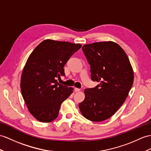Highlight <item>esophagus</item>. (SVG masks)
I'll return each instance as SVG.
<instances>
[{
	"label": "esophagus",
	"mask_w": 151,
	"mask_h": 151,
	"mask_svg": "<svg viewBox=\"0 0 151 151\" xmlns=\"http://www.w3.org/2000/svg\"><path fill=\"white\" fill-rule=\"evenodd\" d=\"M80 90H81V89H79V88H74L75 92H78V91H79Z\"/></svg>",
	"instance_id": "esophagus-1"
}]
</instances>
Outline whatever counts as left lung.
Masks as SVG:
<instances>
[{"mask_svg": "<svg viewBox=\"0 0 151 151\" xmlns=\"http://www.w3.org/2000/svg\"><path fill=\"white\" fill-rule=\"evenodd\" d=\"M82 50L90 65L91 79L100 84L84 90L85 98L79 108L86 119L101 122L126 101L133 84V70L125 51L113 42L87 44Z\"/></svg>", "mask_w": 151, "mask_h": 151, "instance_id": "8db88e82", "label": "left lung"}]
</instances>
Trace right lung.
I'll list each match as a JSON object with an SVG mask.
<instances>
[{
	"instance_id": "right-lung-1",
	"label": "right lung",
	"mask_w": 151,
	"mask_h": 151,
	"mask_svg": "<svg viewBox=\"0 0 151 151\" xmlns=\"http://www.w3.org/2000/svg\"><path fill=\"white\" fill-rule=\"evenodd\" d=\"M81 45L45 40L29 56L21 76L20 88L29 111L42 122L56 119L60 106L73 88L58 83L64 66Z\"/></svg>"
}]
</instances>
